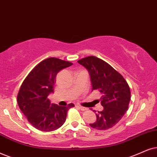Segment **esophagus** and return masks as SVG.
<instances>
[{
  "mask_svg": "<svg viewBox=\"0 0 157 157\" xmlns=\"http://www.w3.org/2000/svg\"><path fill=\"white\" fill-rule=\"evenodd\" d=\"M77 106H78L79 109H80L82 110V111H86V110H88V109L85 108V107H83V106H80V105H77Z\"/></svg>",
  "mask_w": 157,
  "mask_h": 157,
  "instance_id": "obj_1",
  "label": "esophagus"
}]
</instances>
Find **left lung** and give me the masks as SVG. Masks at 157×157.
Returning <instances> with one entry per match:
<instances>
[{"label": "left lung", "instance_id": "8db88e82", "mask_svg": "<svg viewBox=\"0 0 157 157\" xmlns=\"http://www.w3.org/2000/svg\"><path fill=\"white\" fill-rule=\"evenodd\" d=\"M77 62L88 71L92 91L98 90L102 95L104 109L96 114V121L90 126L100 130L112 128L128 109L130 90L128 82L112 67L97 57H85Z\"/></svg>", "mask_w": 157, "mask_h": 157}]
</instances>
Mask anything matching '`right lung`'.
Here are the masks:
<instances>
[{
    "label": "right lung",
    "instance_id": "1",
    "mask_svg": "<svg viewBox=\"0 0 157 157\" xmlns=\"http://www.w3.org/2000/svg\"><path fill=\"white\" fill-rule=\"evenodd\" d=\"M72 63L56 58L41 61L24 80L17 96V103L29 122L37 130L50 132L62 126L66 121L67 111L75 106L51 104L48 96L53 93L56 77L61 69Z\"/></svg>",
    "mask_w": 157,
    "mask_h": 157
}]
</instances>
